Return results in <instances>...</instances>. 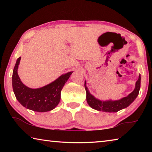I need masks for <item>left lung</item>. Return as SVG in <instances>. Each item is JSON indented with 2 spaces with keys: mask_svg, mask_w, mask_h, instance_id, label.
<instances>
[{
  "mask_svg": "<svg viewBox=\"0 0 152 152\" xmlns=\"http://www.w3.org/2000/svg\"><path fill=\"white\" fill-rule=\"evenodd\" d=\"M141 86V76L139 75V78L135 83V87L133 91L128 95L127 96L123 97L121 99L117 101H102L101 100L97 99L93 95H92L86 87V82H84V86L86 92V101L89 106L92 109L99 110V111H103L108 113H115L119 111L132 103L137 98L140 92Z\"/></svg>",
  "mask_w": 152,
  "mask_h": 152,
  "instance_id": "1",
  "label": "left lung"
}]
</instances>
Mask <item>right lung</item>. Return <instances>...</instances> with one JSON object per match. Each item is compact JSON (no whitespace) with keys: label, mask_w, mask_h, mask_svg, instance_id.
Masks as SVG:
<instances>
[{"label":"right lung","mask_w":152,"mask_h":152,"mask_svg":"<svg viewBox=\"0 0 152 152\" xmlns=\"http://www.w3.org/2000/svg\"><path fill=\"white\" fill-rule=\"evenodd\" d=\"M20 57L17 59L12 72V89L17 101L24 107L36 112L53 110L59 104L61 91L72 72L62 74L51 83L39 88H30L20 81L17 70Z\"/></svg>","instance_id":"right-lung-1"}]
</instances>
